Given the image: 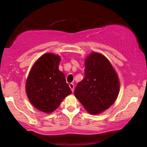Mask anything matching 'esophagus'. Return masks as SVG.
<instances>
[{
    "label": "esophagus",
    "instance_id": "1",
    "mask_svg": "<svg viewBox=\"0 0 147 147\" xmlns=\"http://www.w3.org/2000/svg\"><path fill=\"white\" fill-rule=\"evenodd\" d=\"M69 88H71V91L74 92V84L70 83V84H69Z\"/></svg>",
    "mask_w": 147,
    "mask_h": 147
}]
</instances>
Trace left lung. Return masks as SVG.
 I'll list each match as a JSON object with an SVG mask.
<instances>
[{"mask_svg": "<svg viewBox=\"0 0 147 147\" xmlns=\"http://www.w3.org/2000/svg\"><path fill=\"white\" fill-rule=\"evenodd\" d=\"M84 79L76 86L74 95L92 114L101 113L115 102L119 80L115 70L104 55L92 53L85 61Z\"/></svg>", "mask_w": 147, "mask_h": 147, "instance_id": "obj_1", "label": "left lung"}]
</instances>
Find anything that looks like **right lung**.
I'll use <instances>...</instances> for the list:
<instances>
[{"label": "right lung", "instance_id": "right-lung-1", "mask_svg": "<svg viewBox=\"0 0 147 147\" xmlns=\"http://www.w3.org/2000/svg\"><path fill=\"white\" fill-rule=\"evenodd\" d=\"M59 55L46 53L34 64L26 82L31 103L39 110L51 113L64 98L71 94L63 72L58 69Z\"/></svg>", "mask_w": 147, "mask_h": 147}]
</instances>
